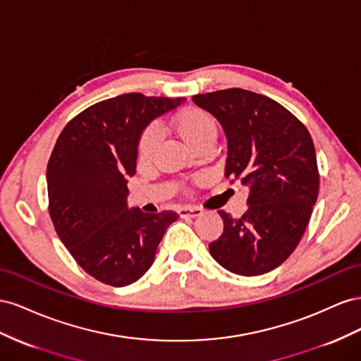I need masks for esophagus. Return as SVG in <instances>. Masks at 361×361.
<instances>
[{
	"label": "esophagus",
	"mask_w": 361,
	"mask_h": 361,
	"mask_svg": "<svg viewBox=\"0 0 361 361\" xmlns=\"http://www.w3.org/2000/svg\"><path fill=\"white\" fill-rule=\"evenodd\" d=\"M178 213L181 218H197V216L202 214V209H200L198 205H183Z\"/></svg>",
	"instance_id": "esophagus-1"
}]
</instances>
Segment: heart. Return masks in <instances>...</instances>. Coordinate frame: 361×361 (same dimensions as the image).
<instances>
[{"label":"heart","mask_w":361,"mask_h":361,"mask_svg":"<svg viewBox=\"0 0 361 361\" xmlns=\"http://www.w3.org/2000/svg\"><path fill=\"white\" fill-rule=\"evenodd\" d=\"M172 127L190 149L202 145H214L218 137V123L209 111L200 107H189L175 116ZM160 140V128L149 126L140 135L137 143L139 157L148 160L156 151Z\"/></svg>","instance_id":"b5f03b06"}]
</instances>
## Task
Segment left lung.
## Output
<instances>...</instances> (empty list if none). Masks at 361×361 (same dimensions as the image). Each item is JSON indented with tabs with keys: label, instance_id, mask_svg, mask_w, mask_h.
Listing matches in <instances>:
<instances>
[{
	"label": "left lung",
	"instance_id": "left-lung-1",
	"mask_svg": "<svg viewBox=\"0 0 361 361\" xmlns=\"http://www.w3.org/2000/svg\"><path fill=\"white\" fill-rule=\"evenodd\" d=\"M225 131V177L250 186L240 218L219 210L224 233L209 245L213 259L243 276L269 272L300 243L319 193L310 133L276 101L233 87L193 95Z\"/></svg>",
	"mask_w": 361,
	"mask_h": 361
}]
</instances>
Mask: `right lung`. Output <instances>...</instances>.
Segmentation results:
<instances>
[{"instance_id":"add662e5","label":"right lung","mask_w":361,"mask_h":361,"mask_svg":"<svg viewBox=\"0 0 361 361\" xmlns=\"http://www.w3.org/2000/svg\"><path fill=\"white\" fill-rule=\"evenodd\" d=\"M186 98L123 94L72 118L47 166L48 210L60 240L95 280L122 287L137 281L178 213L128 209L143 128Z\"/></svg>"}]
</instances>
